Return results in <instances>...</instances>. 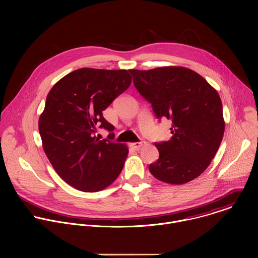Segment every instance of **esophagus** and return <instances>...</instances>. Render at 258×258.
I'll use <instances>...</instances> for the list:
<instances>
[{
	"label": "esophagus",
	"mask_w": 258,
	"mask_h": 258,
	"mask_svg": "<svg viewBox=\"0 0 258 258\" xmlns=\"http://www.w3.org/2000/svg\"><path fill=\"white\" fill-rule=\"evenodd\" d=\"M145 145H146V142L145 141H141L139 143H132L131 147H132V148H134L135 150H139L140 148H142V147L145 146Z\"/></svg>",
	"instance_id": "34e87169"
}]
</instances>
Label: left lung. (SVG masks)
Listing matches in <instances>:
<instances>
[{
  "label": "left lung",
  "instance_id": "8db88e82",
  "mask_svg": "<svg viewBox=\"0 0 258 258\" xmlns=\"http://www.w3.org/2000/svg\"><path fill=\"white\" fill-rule=\"evenodd\" d=\"M128 71L156 117L171 121L170 140L155 143L159 158L149 165L150 172L171 185L196 178L210 164L224 137L219 95L205 79L186 67Z\"/></svg>",
  "mask_w": 258,
  "mask_h": 258
}]
</instances>
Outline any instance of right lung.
<instances>
[{
  "mask_svg": "<svg viewBox=\"0 0 258 258\" xmlns=\"http://www.w3.org/2000/svg\"><path fill=\"white\" fill-rule=\"evenodd\" d=\"M132 84L127 70L81 68L68 73L49 92L39 131L44 151L56 172L83 192L110 186L123 168L127 147L114 143V126L102 111ZM110 134L100 140L94 134Z\"/></svg>",
  "mask_w": 258,
  "mask_h": 258,
  "instance_id": "1",
  "label": "right lung"
}]
</instances>
